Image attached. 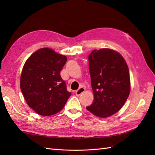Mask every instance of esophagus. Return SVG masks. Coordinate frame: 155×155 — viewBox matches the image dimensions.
I'll return each mask as SVG.
<instances>
[{
    "mask_svg": "<svg viewBox=\"0 0 155 155\" xmlns=\"http://www.w3.org/2000/svg\"><path fill=\"white\" fill-rule=\"evenodd\" d=\"M84 91H85V88H84L81 87V88H78V89L77 91H76L75 93H76V94H77V96H79V95H81L82 93H84Z\"/></svg>",
    "mask_w": 155,
    "mask_h": 155,
    "instance_id": "34e87169",
    "label": "esophagus"
}]
</instances>
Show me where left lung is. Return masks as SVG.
I'll return each instance as SVG.
<instances>
[{"label":"left lung","instance_id":"obj_1","mask_svg":"<svg viewBox=\"0 0 155 155\" xmlns=\"http://www.w3.org/2000/svg\"><path fill=\"white\" fill-rule=\"evenodd\" d=\"M94 101L87 109L106 118L123 107L130 90L127 64L121 54L109 48L94 50L88 56Z\"/></svg>","mask_w":155,"mask_h":155}]
</instances>
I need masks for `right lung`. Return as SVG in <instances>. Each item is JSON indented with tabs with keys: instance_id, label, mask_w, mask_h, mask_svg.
Returning a JSON list of instances; mask_svg holds the SVG:
<instances>
[{
	"instance_id": "right-lung-1",
	"label": "right lung",
	"mask_w": 155,
	"mask_h": 155,
	"mask_svg": "<svg viewBox=\"0 0 155 155\" xmlns=\"http://www.w3.org/2000/svg\"><path fill=\"white\" fill-rule=\"evenodd\" d=\"M67 58L49 48L34 52L23 67L20 85L28 105L42 116L61 110L71 93L60 75Z\"/></svg>"
}]
</instances>
